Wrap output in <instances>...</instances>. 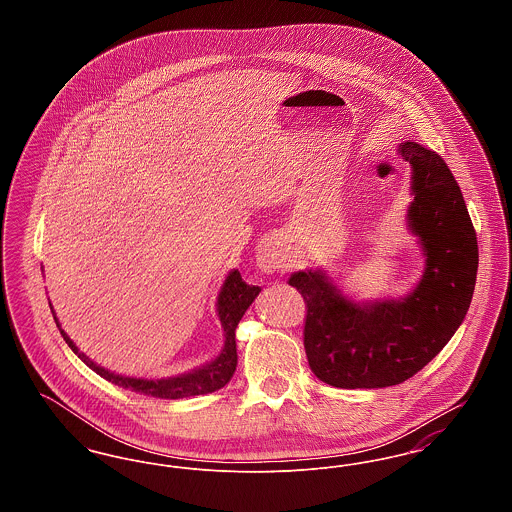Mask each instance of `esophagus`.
<instances>
[{
    "label": "esophagus",
    "instance_id": "1",
    "mask_svg": "<svg viewBox=\"0 0 512 512\" xmlns=\"http://www.w3.org/2000/svg\"><path fill=\"white\" fill-rule=\"evenodd\" d=\"M257 267L263 272H274L282 263V253H280V242L276 238H265L261 244L257 245Z\"/></svg>",
    "mask_w": 512,
    "mask_h": 512
}]
</instances>
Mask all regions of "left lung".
<instances>
[{
  "label": "left lung",
  "mask_w": 512,
  "mask_h": 512,
  "mask_svg": "<svg viewBox=\"0 0 512 512\" xmlns=\"http://www.w3.org/2000/svg\"><path fill=\"white\" fill-rule=\"evenodd\" d=\"M413 169L409 228L426 268L403 299L355 303L322 270H299L288 284L305 301L303 343L318 380L334 388H388L428 365L461 326L470 307L478 240L461 188L436 151L399 146Z\"/></svg>",
  "instance_id": "obj_1"
}]
</instances>
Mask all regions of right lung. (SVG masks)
I'll return each mask as SVG.
<instances>
[{"mask_svg":"<svg viewBox=\"0 0 512 512\" xmlns=\"http://www.w3.org/2000/svg\"><path fill=\"white\" fill-rule=\"evenodd\" d=\"M261 288L259 286H249L242 280V274L238 270H232L222 288H220L219 301H217V311H219L220 324L224 328V347L220 351L219 357L215 361H211L209 365L195 368L188 374H180V376H172V378H161V380H144V378H128V376H119L115 372L105 370L103 366L96 365L94 361H90L84 353L78 351V347L74 345L73 340L61 330V324L55 317L53 309V318L57 328L61 330L63 340L69 343V347L74 353L90 366L96 374L101 378L109 380L111 384L124 388V390L136 391V393H144L151 397H161V399H184V397H192V395H205V393H213V391L224 388L234 370L238 365V353H236V326L242 320L247 311V307L253 303V299L259 295Z\"/></svg>","mask_w":512,"mask_h":512,"instance_id":"add662e5","label":"right lung"}]
</instances>
